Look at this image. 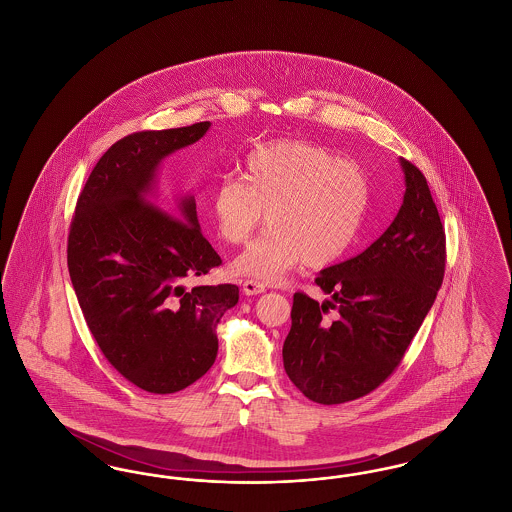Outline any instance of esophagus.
Returning a JSON list of instances; mask_svg holds the SVG:
<instances>
[{
    "label": "esophagus",
    "mask_w": 512,
    "mask_h": 512,
    "mask_svg": "<svg viewBox=\"0 0 512 512\" xmlns=\"http://www.w3.org/2000/svg\"><path fill=\"white\" fill-rule=\"evenodd\" d=\"M265 290H267V286L263 282H257V280H245L244 282L245 295H257V293H263Z\"/></svg>",
    "instance_id": "34e87169"
}]
</instances>
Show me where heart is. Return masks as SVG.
<instances>
[{
  "label": "heart",
  "instance_id": "heart-1",
  "mask_svg": "<svg viewBox=\"0 0 512 512\" xmlns=\"http://www.w3.org/2000/svg\"><path fill=\"white\" fill-rule=\"evenodd\" d=\"M370 197L365 169L332 149L305 140L255 147L244 176H222L211 197L219 236L232 245L249 242L234 268L253 278L276 280L301 265L324 267L340 259L359 236Z\"/></svg>",
  "mask_w": 512,
  "mask_h": 512
}]
</instances>
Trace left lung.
Masks as SVG:
<instances>
[{
    "label": "left lung",
    "instance_id": "left-lung-1",
    "mask_svg": "<svg viewBox=\"0 0 512 512\" xmlns=\"http://www.w3.org/2000/svg\"><path fill=\"white\" fill-rule=\"evenodd\" d=\"M403 205L390 228L357 257L324 268L318 305L293 295L284 368L320 405L359 399L388 380L432 309L445 272V230L424 174L401 159Z\"/></svg>",
    "mask_w": 512,
    "mask_h": 512
}]
</instances>
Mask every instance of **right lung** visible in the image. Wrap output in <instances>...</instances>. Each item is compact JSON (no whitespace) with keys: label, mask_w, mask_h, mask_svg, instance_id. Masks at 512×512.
<instances>
[{"label":"right lung","mask_w":512,"mask_h":512,"mask_svg":"<svg viewBox=\"0 0 512 512\" xmlns=\"http://www.w3.org/2000/svg\"><path fill=\"white\" fill-rule=\"evenodd\" d=\"M211 122L144 130L109 147L78 195L67 265L82 315L105 359L134 386L174 393L217 359V324L238 303L234 284H184L219 267L192 195L174 197L159 163L205 136Z\"/></svg>","instance_id":"obj_1"}]
</instances>
